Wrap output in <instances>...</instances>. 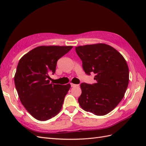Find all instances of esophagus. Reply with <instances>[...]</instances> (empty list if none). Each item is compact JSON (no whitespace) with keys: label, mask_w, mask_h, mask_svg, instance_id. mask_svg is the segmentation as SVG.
I'll return each instance as SVG.
<instances>
[{"label":"esophagus","mask_w":146,"mask_h":146,"mask_svg":"<svg viewBox=\"0 0 146 146\" xmlns=\"http://www.w3.org/2000/svg\"><path fill=\"white\" fill-rule=\"evenodd\" d=\"M70 85H71V87H76V86H78L79 85H76V84L70 83Z\"/></svg>","instance_id":"34e87169"}]
</instances>
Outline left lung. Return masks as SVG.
<instances>
[{"instance_id": "obj_1", "label": "left lung", "mask_w": 146, "mask_h": 146, "mask_svg": "<svg viewBox=\"0 0 146 146\" xmlns=\"http://www.w3.org/2000/svg\"><path fill=\"white\" fill-rule=\"evenodd\" d=\"M76 51L82 61L84 71L94 72L93 84H80L78 102L86 111L97 116L109 113L122 100L129 81L125 60L117 50L105 44L80 46Z\"/></svg>"}]
</instances>
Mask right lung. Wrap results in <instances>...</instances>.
Masks as SVG:
<instances>
[{"mask_svg":"<svg viewBox=\"0 0 146 146\" xmlns=\"http://www.w3.org/2000/svg\"><path fill=\"white\" fill-rule=\"evenodd\" d=\"M72 47L39 46L19 61L15 76L17 94L25 108L38 121L48 120L62 108L70 85L50 83L48 75L55 72L57 61Z\"/></svg>","mask_w":146,"mask_h":146,"instance_id":"obj_1","label":"right lung"}]
</instances>
